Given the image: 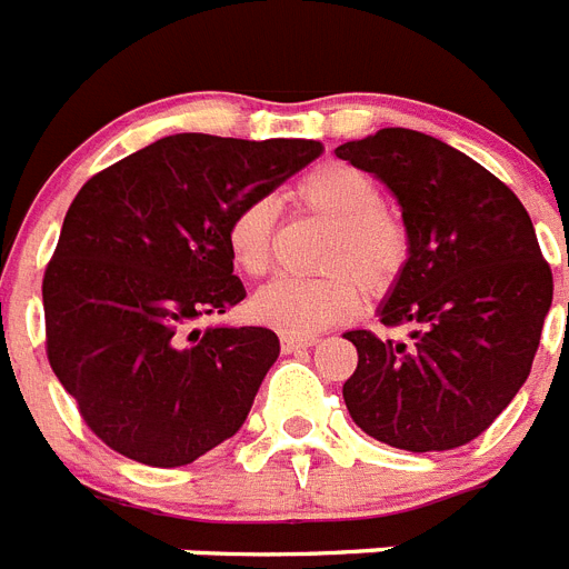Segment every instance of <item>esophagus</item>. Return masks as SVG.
Here are the masks:
<instances>
[{"instance_id":"esophagus-1","label":"esophagus","mask_w":569,"mask_h":569,"mask_svg":"<svg viewBox=\"0 0 569 569\" xmlns=\"http://www.w3.org/2000/svg\"><path fill=\"white\" fill-rule=\"evenodd\" d=\"M317 343H320L317 335H281V349L284 352H297V349L317 347Z\"/></svg>"}]
</instances>
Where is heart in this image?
Wrapping results in <instances>:
<instances>
[{"instance_id": "heart-1", "label": "heart", "mask_w": 569, "mask_h": 569, "mask_svg": "<svg viewBox=\"0 0 569 569\" xmlns=\"http://www.w3.org/2000/svg\"><path fill=\"white\" fill-rule=\"evenodd\" d=\"M299 208L331 222L322 247L326 276L293 279L281 276L258 290L249 311L258 322L281 335H313L335 322L356 317L363 306V288L372 297L393 288L408 263L406 222L381 202L372 176L347 161H326L293 184ZM279 202L256 197L234 211L226 231L231 261L249 276H263L272 261Z\"/></svg>"}]
</instances>
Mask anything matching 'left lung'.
Listing matches in <instances>:
<instances>
[{"mask_svg":"<svg viewBox=\"0 0 569 569\" xmlns=\"http://www.w3.org/2000/svg\"><path fill=\"white\" fill-rule=\"evenodd\" d=\"M335 156L388 184L411 249L381 302L408 340L347 331L358 367L343 385L349 417L408 452L479 438L517 397L552 306V270L508 184L465 152L411 129L349 140Z\"/></svg>","mask_w":569,"mask_h":569,"instance_id":"obj_1","label":"left lung"}]
</instances>
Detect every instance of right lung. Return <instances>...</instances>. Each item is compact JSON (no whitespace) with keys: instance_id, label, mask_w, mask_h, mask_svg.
I'll list each match as a JSON object with an SVG mask.
<instances>
[{"instance_id":"1","label":"right lung","mask_w":569,"mask_h":569,"mask_svg":"<svg viewBox=\"0 0 569 569\" xmlns=\"http://www.w3.org/2000/svg\"><path fill=\"white\" fill-rule=\"evenodd\" d=\"M317 140L170 134L72 199L43 276L47 356L102 443L181 467L243 426L276 331L208 326L247 297L229 222L320 156Z\"/></svg>"}]
</instances>
